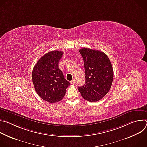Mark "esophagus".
<instances>
[{"mask_svg": "<svg viewBox=\"0 0 147 147\" xmlns=\"http://www.w3.org/2000/svg\"><path fill=\"white\" fill-rule=\"evenodd\" d=\"M75 83H76V80H75L74 79L73 80H71V81H70V84H71L74 85V84H75Z\"/></svg>", "mask_w": 147, "mask_h": 147, "instance_id": "esophagus-1", "label": "esophagus"}]
</instances>
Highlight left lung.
Wrapping results in <instances>:
<instances>
[{
	"label": "left lung",
	"instance_id": "1",
	"mask_svg": "<svg viewBox=\"0 0 147 147\" xmlns=\"http://www.w3.org/2000/svg\"><path fill=\"white\" fill-rule=\"evenodd\" d=\"M79 52L84 62L86 82L78 90L86 100L98 101L107 94L112 84L111 62L105 53L98 50L83 48Z\"/></svg>",
	"mask_w": 147,
	"mask_h": 147
}]
</instances>
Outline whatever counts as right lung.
Returning <instances> with one entry per match:
<instances>
[{
    "mask_svg": "<svg viewBox=\"0 0 147 147\" xmlns=\"http://www.w3.org/2000/svg\"><path fill=\"white\" fill-rule=\"evenodd\" d=\"M63 53L60 51L47 53L38 60L32 70V82L36 93L51 103L62 99L70 85L59 68Z\"/></svg>",
    "mask_w": 147,
    "mask_h": 147,
    "instance_id": "obj_1",
    "label": "right lung"
}]
</instances>
